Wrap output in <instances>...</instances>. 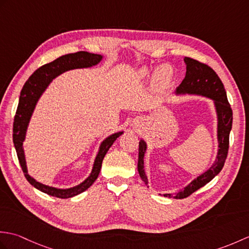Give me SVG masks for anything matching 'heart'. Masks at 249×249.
I'll use <instances>...</instances> for the list:
<instances>
[{
  "instance_id": "1",
  "label": "heart",
  "mask_w": 249,
  "mask_h": 249,
  "mask_svg": "<svg viewBox=\"0 0 249 249\" xmlns=\"http://www.w3.org/2000/svg\"><path fill=\"white\" fill-rule=\"evenodd\" d=\"M143 73L145 72L142 71V75H143ZM171 78H172V71L170 70V67L167 65H162L158 68L155 72L154 83L157 88H165L169 83H170Z\"/></svg>"
}]
</instances>
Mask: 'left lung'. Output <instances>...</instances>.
I'll return each instance as SVG.
<instances>
[{
  "label": "left lung",
  "instance_id": "1",
  "mask_svg": "<svg viewBox=\"0 0 249 249\" xmlns=\"http://www.w3.org/2000/svg\"><path fill=\"white\" fill-rule=\"evenodd\" d=\"M186 63V75L184 80L177 89V93H189V94H198L203 96L212 98L215 102L216 111L218 115V154L214 165L211 167L208 171L201 174L196 179L190 183L188 186L183 190H179L176 195L167 194L163 195L165 197L184 199L188 196L194 194L204 185L217 176L223 169L227 155L229 150V135L232 127V109L227 98V93L223 82L219 79L218 75L214 71L212 67L201 63L192 57L185 56L184 59ZM146 150V144L143 140L139 142V158H138V171L140 178L147 185V178L145 176L143 169V157Z\"/></svg>",
  "mask_w": 249,
  "mask_h": 249
}]
</instances>
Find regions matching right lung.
<instances>
[{"instance_id": "1", "label": "right lung", "mask_w": 249, "mask_h": 249, "mask_svg": "<svg viewBox=\"0 0 249 249\" xmlns=\"http://www.w3.org/2000/svg\"><path fill=\"white\" fill-rule=\"evenodd\" d=\"M100 60H102V55L89 53V52L87 51H79L76 52V53L62 55L60 57H57L56 60L52 61L51 63H48V64H45L39 67L38 70H36L32 73V76L28 79V81L25 82L22 88V91L20 93L19 104L17 111H16L13 127V141L15 144V149L16 152H17L20 166L22 168L25 178L28 179L29 183L31 185H33L35 188L39 189L40 192H43L47 195L53 196V197L56 198L66 199L73 197V196H77L83 193L84 190H87L95 181H96L100 168H102L103 160L106 153L108 152L110 146L113 144V142L116 140V138L123 134V131L113 134L103 142L102 145L99 147L98 154L96 158H95L93 170L91 174H89V177L86 181L81 183L80 185H78V186L68 189H57L54 187L46 186V185L35 181L33 178H31L28 174L22 144L25 138L26 127H28L29 121L32 112H33L34 110L37 99L39 98L41 93L44 92V89L51 82L52 79H54L56 76L61 75L62 72L70 70H75V68L91 67L93 65H96Z\"/></svg>"}]
</instances>
